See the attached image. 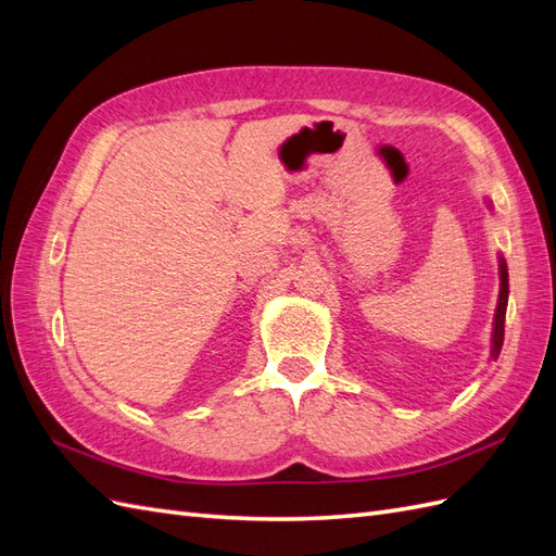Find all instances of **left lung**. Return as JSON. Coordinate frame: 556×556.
I'll list each match as a JSON object with an SVG mask.
<instances>
[{
  "instance_id": "left-lung-1",
  "label": "left lung",
  "mask_w": 556,
  "mask_h": 556,
  "mask_svg": "<svg viewBox=\"0 0 556 556\" xmlns=\"http://www.w3.org/2000/svg\"><path fill=\"white\" fill-rule=\"evenodd\" d=\"M501 268V292H498V304L494 313V331H492V357L496 359L501 345H503V327H506V306H508V266L506 260L498 257Z\"/></svg>"
}]
</instances>
